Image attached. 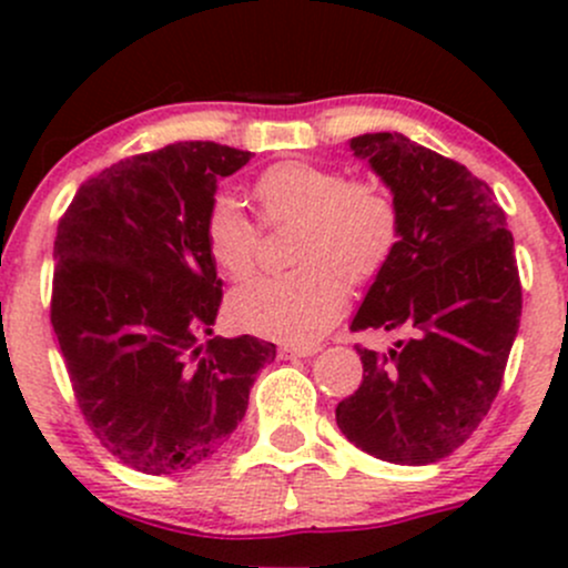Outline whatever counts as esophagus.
<instances>
[{
    "instance_id": "1",
    "label": "esophagus",
    "mask_w": 568,
    "mask_h": 568,
    "mask_svg": "<svg viewBox=\"0 0 568 568\" xmlns=\"http://www.w3.org/2000/svg\"><path fill=\"white\" fill-rule=\"evenodd\" d=\"M315 352H321L317 344H310V347H298V344H283V347H280V355H283V357H312Z\"/></svg>"
}]
</instances>
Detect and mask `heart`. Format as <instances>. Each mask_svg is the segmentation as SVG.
Wrapping results in <instances>:
<instances>
[{"mask_svg": "<svg viewBox=\"0 0 568 568\" xmlns=\"http://www.w3.org/2000/svg\"><path fill=\"white\" fill-rule=\"evenodd\" d=\"M270 224H298L291 258L298 266L277 277H256L230 298L234 323L285 344L317 342L342 315L347 285L379 275L400 240V211L387 189L349 181L334 168L280 162L253 184ZM205 247L226 277H245L256 262V226L232 194L207 205Z\"/></svg>", "mask_w": 568, "mask_h": 568, "instance_id": "b5f03b06", "label": "heart"}]
</instances>
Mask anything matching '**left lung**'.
Here are the masks:
<instances>
[{
	"mask_svg": "<svg viewBox=\"0 0 568 568\" xmlns=\"http://www.w3.org/2000/svg\"><path fill=\"white\" fill-rule=\"evenodd\" d=\"M349 149L400 211V240L352 331L406 338L357 347L363 382L336 425L376 459L429 465L470 438L501 387L524 304L513 234L491 189L459 162L403 133L357 135Z\"/></svg>",
	"mask_w": 568,
	"mask_h": 568,
	"instance_id": "obj_1",
	"label": "left lung"
}]
</instances>
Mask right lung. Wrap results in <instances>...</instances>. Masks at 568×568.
<instances>
[{
    "label": "right lung",
    "instance_id": "obj_1",
    "mask_svg": "<svg viewBox=\"0 0 568 568\" xmlns=\"http://www.w3.org/2000/svg\"><path fill=\"white\" fill-rule=\"evenodd\" d=\"M251 152L179 141L120 160L58 221L50 323L90 429L122 465L171 475L219 452L275 344L213 334L221 280L205 247L216 181Z\"/></svg>",
    "mask_w": 568,
    "mask_h": 568
}]
</instances>
